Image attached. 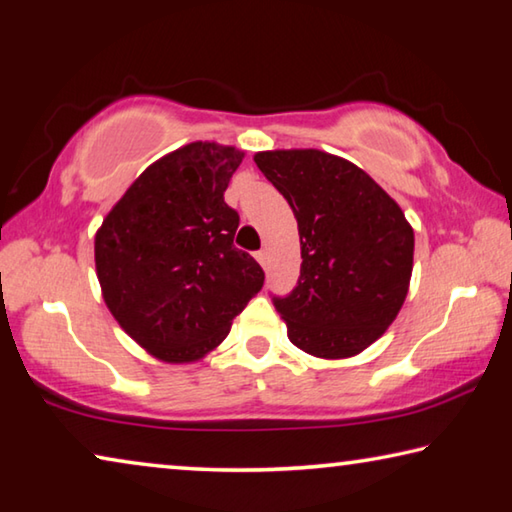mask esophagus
<instances>
[{
	"label": "esophagus",
	"mask_w": 512,
	"mask_h": 512,
	"mask_svg": "<svg viewBox=\"0 0 512 512\" xmlns=\"http://www.w3.org/2000/svg\"><path fill=\"white\" fill-rule=\"evenodd\" d=\"M255 257H257V262H259V264H262L264 268L268 266V250H259V253H257Z\"/></svg>",
	"instance_id": "1"
}]
</instances>
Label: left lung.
I'll return each mask as SVG.
<instances>
[{
  "label": "left lung",
  "instance_id": "8db88e82",
  "mask_svg": "<svg viewBox=\"0 0 512 512\" xmlns=\"http://www.w3.org/2000/svg\"><path fill=\"white\" fill-rule=\"evenodd\" d=\"M259 171L291 205L300 280L273 298L289 341L318 359H348L400 314L413 271V228L366 171L318 149L255 153Z\"/></svg>",
  "mask_w": 512,
  "mask_h": 512
}]
</instances>
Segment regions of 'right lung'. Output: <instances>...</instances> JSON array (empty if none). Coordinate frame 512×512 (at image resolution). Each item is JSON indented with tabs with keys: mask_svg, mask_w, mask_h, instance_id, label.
Returning a JSON list of instances; mask_svg holds the SVG:
<instances>
[{
	"mask_svg": "<svg viewBox=\"0 0 512 512\" xmlns=\"http://www.w3.org/2000/svg\"><path fill=\"white\" fill-rule=\"evenodd\" d=\"M244 151L192 142L146 167L103 219L94 264L121 329L164 363H192L228 336L264 271L235 248L223 201Z\"/></svg>",
	"mask_w": 512,
	"mask_h": 512,
	"instance_id": "obj_1",
	"label": "right lung"
}]
</instances>
